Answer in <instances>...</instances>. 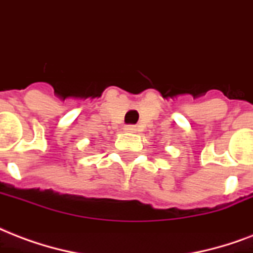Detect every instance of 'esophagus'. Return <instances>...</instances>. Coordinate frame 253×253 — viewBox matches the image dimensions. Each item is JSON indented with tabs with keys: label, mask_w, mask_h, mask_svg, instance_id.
Returning a JSON list of instances; mask_svg holds the SVG:
<instances>
[{
	"label": "esophagus",
	"mask_w": 253,
	"mask_h": 253,
	"mask_svg": "<svg viewBox=\"0 0 253 253\" xmlns=\"http://www.w3.org/2000/svg\"><path fill=\"white\" fill-rule=\"evenodd\" d=\"M125 132H128V133H134L137 130L136 128V125H125V128H124Z\"/></svg>",
	"instance_id": "obj_1"
}]
</instances>
